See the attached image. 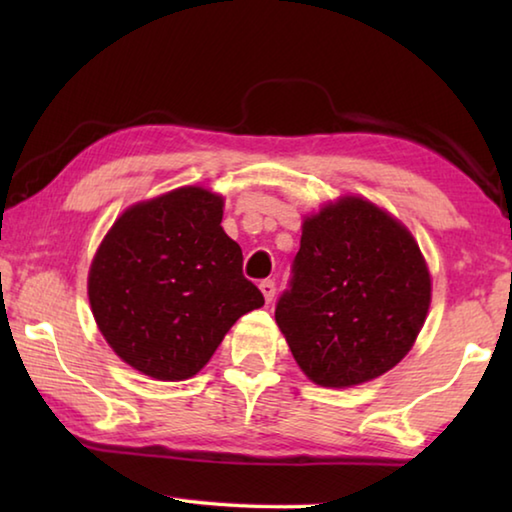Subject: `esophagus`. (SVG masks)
Here are the masks:
<instances>
[{
	"label": "esophagus",
	"mask_w": 512,
	"mask_h": 512,
	"mask_svg": "<svg viewBox=\"0 0 512 512\" xmlns=\"http://www.w3.org/2000/svg\"><path fill=\"white\" fill-rule=\"evenodd\" d=\"M259 291L264 293V300L268 302V305H271L273 298H275V282L273 280H262V282H259Z\"/></svg>",
	"instance_id": "34e87169"
}]
</instances>
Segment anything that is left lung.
Masks as SVG:
<instances>
[{
    "label": "left lung",
    "instance_id": "left-lung-1",
    "mask_svg": "<svg viewBox=\"0 0 512 512\" xmlns=\"http://www.w3.org/2000/svg\"><path fill=\"white\" fill-rule=\"evenodd\" d=\"M289 289L275 305L302 372L327 388L370 381L404 359L431 302V277L404 225L359 196L302 223Z\"/></svg>",
    "mask_w": 512,
    "mask_h": 512
}]
</instances>
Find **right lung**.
I'll use <instances>...</instances> for the list:
<instances>
[{
    "instance_id": "1",
    "label": "right lung",
    "mask_w": 512,
    "mask_h": 512,
    "mask_svg": "<svg viewBox=\"0 0 512 512\" xmlns=\"http://www.w3.org/2000/svg\"><path fill=\"white\" fill-rule=\"evenodd\" d=\"M223 198L180 187L119 216L92 259V314L117 357L153 379L201 370L264 296L221 228Z\"/></svg>"
}]
</instances>
